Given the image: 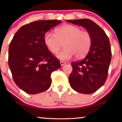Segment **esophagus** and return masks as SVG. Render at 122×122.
<instances>
[{"label":"esophagus","instance_id":"obj_1","mask_svg":"<svg viewBox=\"0 0 122 122\" xmlns=\"http://www.w3.org/2000/svg\"><path fill=\"white\" fill-rule=\"evenodd\" d=\"M60 64H61V66H64V65H65V64H66V62H64V61H60Z\"/></svg>","mask_w":122,"mask_h":122}]
</instances>
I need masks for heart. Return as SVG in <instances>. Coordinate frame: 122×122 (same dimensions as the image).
<instances>
[{"label": "heart", "instance_id": "obj_1", "mask_svg": "<svg viewBox=\"0 0 122 122\" xmlns=\"http://www.w3.org/2000/svg\"><path fill=\"white\" fill-rule=\"evenodd\" d=\"M43 41L52 54L57 53L63 43L64 49L56 56L62 61H68L74 56L76 59L84 57L91 49L92 38L89 32L82 31L78 26L66 24L56 28L55 33L46 32Z\"/></svg>", "mask_w": 122, "mask_h": 122}]
</instances>
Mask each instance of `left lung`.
I'll return each mask as SVG.
<instances>
[{"instance_id":"1","label":"left lung","mask_w":122,"mask_h":122,"mask_svg":"<svg viewBox=\"0 0 122 122\" xmlns=\"http://www.w3.org/2000/svg\"><path fill=\"white\" fill-rule=\"evenodd\" d=\"M66 21L86 28L92 38L91 49L86 57L71 63L73 71L69 77L70 86L75 91L91 94L101 88L107 78L112 57L109 39L104 31L91 20Z\"/></svg>"}]
</instances>
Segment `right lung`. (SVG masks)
Here are the masks:
<instances>
[{
	"mask_svg": "<svg viewBox=\"0 0 122 122\" xmlns=\"http://www.w3.org/2000/svg\"><path fill=\"white\" fill-rule=\"evenodd\" d=\"M58 20L35 21L21 26L9 47L8 64L14 82L30 94L43 92L51 85V73L61 68L59 61L45 46L43 38Z\"/></svg>",
	"mask_w": 122,
	"mask_h": 122,
	"instance_id": "1",
	"label": "right lung"
}]
</instances>
